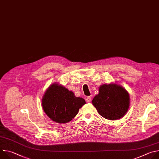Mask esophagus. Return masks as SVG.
Returning a JSON list of instances; mask_svg holds the SVG:
<instances>
[{
    "mask_svg": "<svg viewBox=\"0 0 159 159\" xmlns=\"http://www.w3.org/2000/svg\"><path fill=\"white\" fill-rule=\"evenodd\" d=\"M86 101H87V102H90V101H91V98H90V96L87 97V98H86Z\"/></svg>",
    "mask_w": 159,
    "mask_h": 159,
    "instance_id": "1",
    "label": "esophagus"
}]
</instances>
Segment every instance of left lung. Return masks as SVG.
<instances>
[{
    "label": "left lung",
    "instance_id": "8db88e82",
    "mask_svg": "<svg viewBox=\"0 0 159 159\" xmlns=\"http://www.w3.org/2000/svg\"><path fill=\"white\" fill-rule=\"evenodd\" d=\"M129 96L122 86L111 83L99 87V94L92 103L99 114L109 120H116L123 117L129 106Z\"/></svg>",
    "mask_w": 159,
    "mask_h": 159
}]
</instances>
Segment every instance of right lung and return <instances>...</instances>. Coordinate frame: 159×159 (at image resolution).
I'll use <instances>...</instances> for the list:
<instances>
[{"mask_svg": "<svg viewBox=\"0 0 159 159\" xmlns=\"http://www.w3.org/2000/svg\"><path fill=\"white\" fill-rule=\"evenodd\" d=\"M85 104L82 98L57 83L52 84L42 98V106L47 115L53 121L65 123L77 115L79 109Z\"/></svg>", "mask_w": 159, "mask_h": 159, "instance_id": "obj_1", "label": "right lung"}]
</instances>
